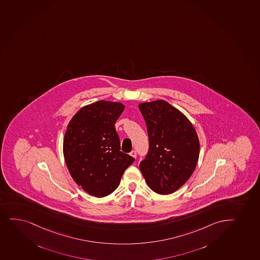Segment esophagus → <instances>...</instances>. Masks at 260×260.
Wrapping results in <instances>:
<instances>
[{"mask_svg": "<svg viewBox=\"0 0 260 260\" xmlns=\"http://www.w3.org/2000/svg\"><path fill=\"white\" fill-rule=\"evenodd\" d=\"M129 155H132V157L137 158V152L135 151V150H132Z\"/></svg>", "mask_w": 260, "mask_h": 260, "instance_id": "obj_1", "label": "esophagus"}]
</instances>
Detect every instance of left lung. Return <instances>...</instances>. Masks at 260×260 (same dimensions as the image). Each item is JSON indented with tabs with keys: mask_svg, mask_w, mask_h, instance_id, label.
<instances>
[{
	"mask_svg": "<svg viewBox=\"0 0 260 260\" xmlns=\"http://www.w3.org/2000/svg\"><path fill=\"white\" fill-rule=\"evenodd\" d=\"M146 122L149 149L139 168L148 186L170 194L187 182L196 170L200 141L196 128L182 112L164 100L140 103Z\"/></svg>",
	"mask_w": 260,
	"mask_h": 260,
	"instance_id": "1",
	"label": "left lung"
}]
</instances>
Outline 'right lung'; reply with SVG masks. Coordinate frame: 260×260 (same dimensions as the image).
<instances>
[{
  "instance_id": "1",
  "label": "right lung",
  "mask_w": 260,
  "mask_h": 260,
  "mask_svg": "<svg viewBox=\"0 0 260 260\" xmlns=\"http://www.w3.org/2000/svg\"><path fill=\"white\" fill-rule=\"evenodd\" d=\"M125 108L100 100L83 106L68 123L63 154L71 176L90 196L105 197L117 189L134 158L120 151L115 123Z\"/></svg>"
}]
</instances>
